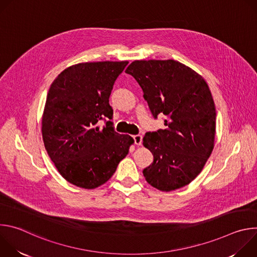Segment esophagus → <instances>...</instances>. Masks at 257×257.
I'll use <instances>...</instances> for the list:
<instances>
[{
  "label": "esophagus",
  "instance_id": "1",
  "mask_svg": "<svg viewBox=\"0 0 257 257\" xmlns=\"http://www.w3.org/2000/svg\"><path fill=\"white\" fill-rule=\"evenodd\" d=\"M133 139H134L135 144H136L137 146L141 145V143H142V136H141V135H134V136H133Z\"/></svg>",
  "mask_w": 257,
  "mask_h": 257
}]
</instances>
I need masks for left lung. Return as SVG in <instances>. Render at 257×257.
<instances>
[{"label": "left lung", "instance_id": "8db88e82", "mask_svg": "<svg viewBox=\"0 0 257 257\" xmlns=\"http://www.w3.org/2000/svg\"><path fill=\"white\" fill-rule=\"evenodd\" d=\"M143 90L153 116L164 114L165 129L146 133L144 148L154 163L143 170L153 187L173 191L202 171L214 146L215 106L206 81L174 60H137L126 69Z\"/></svg>", "mask_w": 257, "mask_h": 257}]
</instances>
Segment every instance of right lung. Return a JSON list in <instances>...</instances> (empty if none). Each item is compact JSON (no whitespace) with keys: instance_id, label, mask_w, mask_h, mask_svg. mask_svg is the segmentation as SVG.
<instances>
[{"instance_id":"1","label":"right lung","mask_w":257,"mask_h":257,"mask_svg":"<svg viewBox=\"0 0 257 257\" xmlns=\"http://www.w3.org/2000/svg\"><path fill=\"white\" fill-rule=\"evenodd\" d=\"M128 61L87 62L63 70L53 81L42 119L49 157L71 184L94 189L107 182L128 155L134 139L114 131L108 103L113 85Z\"/></svg>"}]
</instances>
